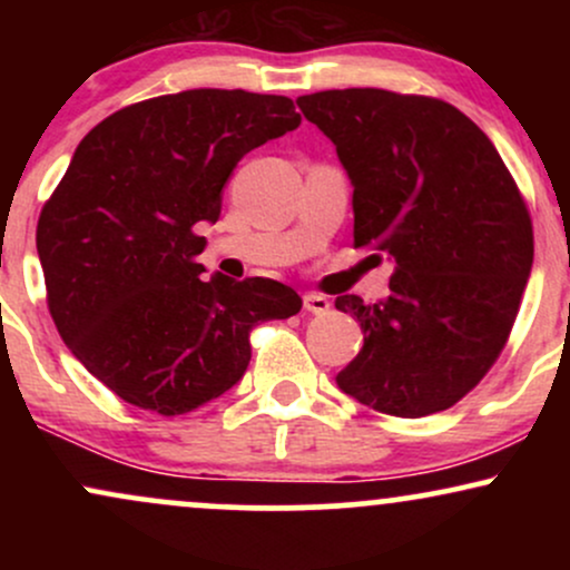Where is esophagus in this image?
<instances>
[{
    "label": "esophagus",
    "mask_w": 570,
    "mask_h": 570,
    "mask_svg": "<svg viewBox=\"0 0 570 570\" xmlns=\"http://www.w3.org/2000/svg\"><path fill=\"white\" fill-rule=\"evenodd\" d=\"M303 305L307 313H316V316H324V313H330V307H332L330 297H324V294H313V292L305 294Z\"/></svg>",
    "instance_id": "obj_1"
}]
</instances>
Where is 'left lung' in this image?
Returning a JSON list of instances; mask_svg holds the SVG:
<instances>
[{
	"label": "left lung",
	"instance_id": "8db88e82",
	"mask_svg": "<svg viewBox=\"0 0 570 570\" xmlns=\"http://www.w3.org/2000/svg\"><path fill=\"white\" fill-rule=\"evenodd\" d=\"M297 107L353 185V246L394 265L389 297L335 299L364 332L340 391L396 417L453 407L499 358L531 276L533 227L512 174L440 98L348 88Z\"/></svg>",
	"mask_w": 570,
	"mask_h": 570
}]
</instances>
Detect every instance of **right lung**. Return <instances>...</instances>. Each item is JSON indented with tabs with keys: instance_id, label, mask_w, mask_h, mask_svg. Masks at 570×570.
<instances>
[{
	"instance_id": "add662e5",
	"label": "right lung",
	"mask_w": 570,
	"mask_h": 570,
	"mask_svg": "<svg viewBox=\"0 0 570 570\" xmlns=\"http://www.w3.org/2000/svg\"><path fill=\"white\" fill-rule=\"evenodd\" d=\"M299 126L292 98L181 90L109 115L75 149L37 225L48 307L90 375L158 415L230 391L248 332L303 299L273 278H200V222L219 219L233 168Z\"/></svg>"
}]
</instances>
